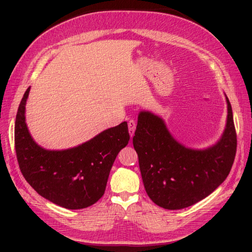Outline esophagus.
I'll return each instance as SVG.
<instances>
[{
	"mask_svg": "<svg viewBox=\"0 0 252 252\" xmlns=\"http://www.w3.org/2000/svg\"><path fill=\"white\" fill-rule=\"evenodd\" d=\"M135 127H136L135 121H133V120L128 121V130H129V134H130V136H133V135H134Z\"/></svg>",
	"mask_w": 252,
	"mask_h": 252,
	"instance_id": "esophagus-1",
	"label": "esophagus"
}]
</instances>
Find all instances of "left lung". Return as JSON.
Listing matches in <instances>:
<instances>
[{"label": "left lung", "mask_w": 252, "mask_h": 252, "mask_svg": "<svg viewBox=\"0 0 252 252\" xmlns=\"http://www.w3.org/2000/svg\"><path fill=\"white\" fill-rule=\"evenodd\" d=\"M226 103L223 134L205 149L184 146L173 138L162 118L150 111H140L132 143L145 190L159 207L169 210L189 207L226 180L236 151L232 109L227 96Z\"/></svg>", "instance_id": "8db88e82"}]
</instances>
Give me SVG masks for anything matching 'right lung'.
Returning <instances> with one entry per match:
<instances>
[{
    "label": "right lung",
    "mask_w": 252,
    "mask_h": 252,
    "mask_svg": "<svg viewBox=\"0 0 252 252\" xmlns=\"http://www.w3.org/2000/svg\"><path fill=\"white\" fill-rule=\"evenodd\" d=\"M30 87L20 103L14 144L22 174L45 199L67 209H82L94 205L105 192L111 167L121 149L127 146V122L106 129L78 146L47 150L30 135L25 106Z\"/></svg>",
    "instance_id": "add662e5"
}]
</instances>
